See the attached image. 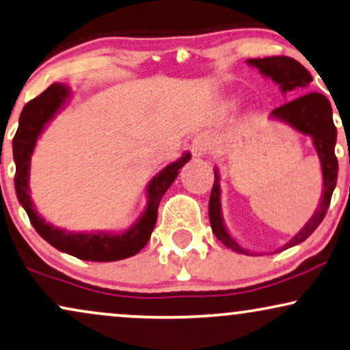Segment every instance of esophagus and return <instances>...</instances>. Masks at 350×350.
Wrapping results in <instances>:
<instances>
[{"instance_id": "1", "label": "esophagus", "mask_w": 350, "mask_h": 350, "mask_svg": "<svg viewBox=\"0 0 350 350\" xmlns=\"http://www.w3.org/2000/svg\"><path fill=\"white\" fill-rule=\"evenodd\" d=\"M190 150H192L193 157L202 158V157H205V154L208 153V150H210V142H208V139L205 135H197L196 139H193Z\"/></svg>"}]
</instances>
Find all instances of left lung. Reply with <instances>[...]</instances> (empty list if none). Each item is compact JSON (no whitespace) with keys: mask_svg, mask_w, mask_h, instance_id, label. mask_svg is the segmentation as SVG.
Masks as SVG:
<instances>
[{"mask_svg":"<svg viewBox=\"0 0 350 350\" xmlns=\"http://www.w3.org/2000/svg\"><path fill=\"white\" fill-rule=\"evenodd\" d=\"M247 64L258 69L262 76L276 82L284 95L289 94V92L305 88L312 82L310 72L299 61L289 56L255 57V59H247ZM269 119L284 122L287 126L293 127V129L300 132V134L310 137L318 158H320L323 174V192L315 213L312 215V218L305 223V226L289 242H286L284 245L276 250L281 252L304 242L320 226L326 211H328L331 196H333L336 180H338V158L334 154L336 134L338 132H336L333 122V109H331L328 98L325 95L317 94V92L297 96L295 100L287 101L286 105L273 109V113L269 114ZM208 215H210L211 229H213L215 236L224 245L237 252V254L255 255V252H249L239 244L236 239L229 234L226 224H224L223 211H221V185L218 167H215V184L213 189H211L210 203H208Z\"/></svg>","mask_w":350,"mask_h":350,"instance_id":"1","label":"left lung"}]
</instances>
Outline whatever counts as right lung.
Here are the masks:
<instances>
[{"instance_id":"add662e5","label":"right lung","mask_w":350,"mask_h":350,"mask_svg":"<svg viewBox=\"0 0 350 350\" xmlns=\"http://www.w3.org/2000/svg\"><path fill=\"white\" fill-rule=\"evenodd\" d=\"M70 95H72V90L66 83H53L37 98L29 101L22 109L19 127L12 139L17 200L21 202L25 213L29 215L35 231L55 249L77 256L81 260H87V262H116V260L129 258L147 245L154 224H157L158 206H160L161 198L170 189V185L174 183V179L178 178L180 167L190 160V153H184L179 160L170 163L150 180L145 189L147 206H145L144 213L139 216V219L126 231L68 232L66 229L55 228L53 224L46 223L33 206L29 187L30 160H32L38 137L45 131L48 122H51L56 114L64 108Z\"/></svg>"}]
</instances>
